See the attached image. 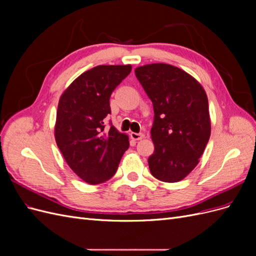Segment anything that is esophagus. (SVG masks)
Instances as JSON below:
<instances>
[{
  "label": "esophagus",
  "instance_id": "34e87169",
  "mask_svg": "<svg viewBox=\"0 0 256 256\" xmlns=\"http://www.w3.org/2000/svg\"><path fill=\"white\" fill-rule=\"evenodd\" d=\"M130 136H131V138H134V141H138V140H142V138H144V134H143L131 132V134H130Z\"/></svg>",
  "mask_w": 256,
  "mask_h": 256
}]
</instances>
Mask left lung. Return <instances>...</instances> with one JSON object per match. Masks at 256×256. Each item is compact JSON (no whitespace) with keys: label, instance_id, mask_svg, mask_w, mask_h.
<instances>
[{"label":"left lung","instance_id":"8db88e82","mask_svg":"<svg viewBox=\"0 0 256 256\" xmlns=\"http://www.w3.org/2000/svg\"><path fill=\"white\" fill-rule=\"evenodd\" d=\"M154 106L150 173L164 182L187 177L200 162L212 131L204 88L182 69L164 63L136 68Z\"/></svg>","mask_w":256,"mask_h":256}]
</instances>
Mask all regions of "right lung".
Segmentation results:
<instances>
[{
	"label": "right lung",
	"mask_w": 256,
	"mask_h": 256,
	"mask_svg": "<svg viewBox=\"0 0 256 256\" xmlns=\"http://www.w3.org/2000/svg\"><path fill=\"white\" fill-rule=\"evenodd\" d=\"M128 65H99L83 72L58 100L54 138L72 171L90 184L109 180L129 147V138L104 128L110 97L130 74Z\"/></svg>",
	"instance_id": "right-lung-1"
}]
</instances>
